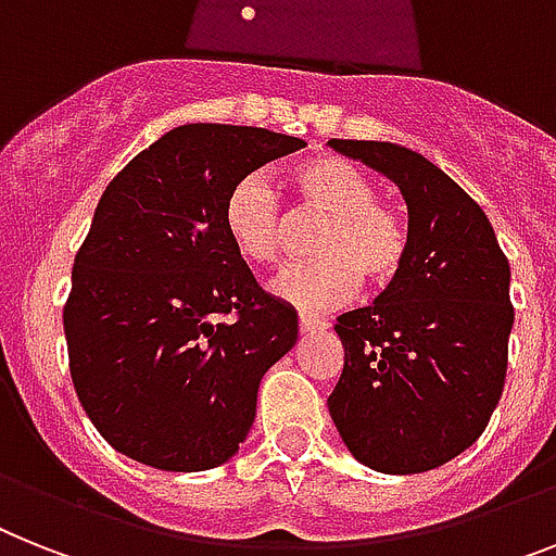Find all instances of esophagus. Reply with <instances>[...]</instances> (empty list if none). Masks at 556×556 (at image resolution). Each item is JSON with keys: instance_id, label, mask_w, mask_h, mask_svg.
<instances>
[{"instance_id": "1", "label": "esophagus", "mask_w": 556, "mask_h": 556, "mask_svg": "<svg viewBox=\"0 0 556 556\" xmlns=\"http://www.w3.org/2000/svg\"><path fill=\"white\" fill-rule=\"evenodd\" d=\"M329 324L327 320H320V318H312V315H301L298 318V329H301V334H315V332H324Z\"/></svg>"}]
</instances>
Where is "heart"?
<instances>
[{"instance_id": "heart-1", "label": "heart", "mask_w": 556, "mask_h": 556, "mask_svg": "<svg viewBox=\"0 0 556 556\" xmlns=\"http://www.w3.org/2000/svg\"><path fill=\"white\" fill-rule=\"evenodd\" d=\"M298 218L324 227L312 238L309 264L275 275L273 292L306 312L346 304L361 278L389 287L409 255V227L392 204L378 199V187L364 169L338 155L304 159L292 169ZM224 227L241 255L252 264H275L292 236V215L264 173L241 178L224 201Z\"/></svg>"}]
</instances>
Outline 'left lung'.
<instances>
[{
  "mask_svg": "<svg viewBox=\"0 0 556 556\" xmlns=\"http://www.w3.org/2000/svg\"><path fill=\"white\" fill-rule=\"evenodd\" d=\"M329 147L392 178L409 210L401 275L334 324L343 371L329 415L364 466L420 475L466 452L503 394L511 269L480 204L429 159L389 141Z\"/></svg>",
  "mask_w": 556,
  "mask_h": 556,
  "instance_id": "8db88e82",
  "label": "left lung"
}]
</instances>
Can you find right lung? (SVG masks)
I'll return each instance as SVG.
<instances>
[{"mask_svg": "<svg viewBox=\"0 0 556 556\" xmlns=\"http://www.w3.org/2000/svg\"><path fill=\"white\" fill-rule=\"evenodd\" d=\"M301 147L264 127L185 124L99 199L62 318L73 387L116 452L204 471L247 440L261 378L298 341V312L252 278L224 201Z\"/></svg>", "mask_w": 556, "mask_h": 556, "instance_id": "obj_1", "label": "right lung"}]
</instances>
